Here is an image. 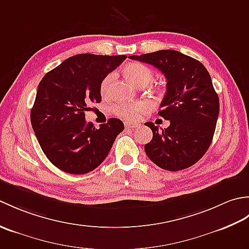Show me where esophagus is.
I'll use <instances>...</instances> for the list:
<instances>
[{"label":"esophagus","instance_id":"esophagus-1","mask_svg":"<svg viewBox=\"0 0 249 249\" xmlns=\"http://www.w3.org/2000/svg\"><path fill=\"white\" fill-rule=\"evenodd\" d=\"M139 126V124H135V123H130V122H125V127L126 128H130V129H134L137 128Z\"/></svg>","mask_w":249,"mask_h":249}]
</instances>
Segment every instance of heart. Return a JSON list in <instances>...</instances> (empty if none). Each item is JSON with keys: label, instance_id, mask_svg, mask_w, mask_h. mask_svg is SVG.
I'll return each instance as SVG.
<instances>
[{"label": "heart", "instance_id": "1", "mask_svg": "<svg viewBox=\"0 0 249 249\" xmlns=\"http://www.w3.org/2000/svg\"><path fill=\"white\" fill-rule=\"evenodd\" d=\"M124 76L127 78L134 86L138 88H144L153 81L154 79V71L150 67L145 66L142 63L134 62L126 65L124 68ZM113 73H108L99 86V91L102 96L106 97L109 95L111 82L113 80ZM151 89L153 93L157 95H162L163 91L160 86H152ZM112 111L121 118L128 121H137L142 114H145L150 111V104L146 102H137L131 104H118L112 107Z\"/></svg>", "mask_w": 249, "mask_h": 249}]
</instances>
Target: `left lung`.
<instances>
[{"label": "left lung", "mask_w": 249, "mask_h": 249, "mask_svg": "<svg viewBox=\"0 0 249 249\" xmlns=\"http://www.w3.org/2000/svg\"><path fill=\"white\" fill-rule=\"evenodd\" d=\"M153 65L167 79L158 115L170 122L162 130L146 122L153 138L144 145L147 157L161 169L178 171L195 165L208 151L219 114L218 95L209 71L194 57L177 50L130 55Z\"/></svg>", "instance_id": "obj_1"}]
</instances>
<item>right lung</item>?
<instances>
[{
    "label": "right lung",
    "mask_w": 249,
    "mask_h": 249,
    "mask_svg": "<svg viewBox=\"0 0 249 249\" xmlns=\"http://www.w3.org/2000/svg\"><path fill=\"white\" fill-rule=\"evenodd\" d=\"M126 55H73L47 72L37 89L31 124L41 150L60 170L86 174L107 157L124 130L123 122L111 118L99 128L86 121L92 103L102 102L99 86Z\"/></svg>",
    "instance_id": "obj_1"
}]
</instances>
